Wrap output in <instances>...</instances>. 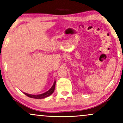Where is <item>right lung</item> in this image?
Wrapping results in <instances>:
<instances>
[{
    "label": "right lung",
    "mask_w": 123,
    "mask_h": 123,
    "mask_svg": "<svg viewBox=\"0 0 123 123\" xmlns=\"http://www.w3.org/2000/svg\"><path fill=\"white\" fill-rule=\"evenodd\" d=\"M55 87V81L54 83L53 86H52L51 88L49 91H47V92L43 93V94H39V95H32V94H29L25 92H24V94H25L26 96H28V97H30V98H35V99H42V98H46V97H49V96L51 95V94L54 92V91Z\"/></svg>",
    "instance_id": "obj_1"
}]
</instances>
